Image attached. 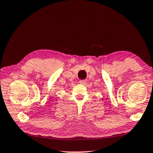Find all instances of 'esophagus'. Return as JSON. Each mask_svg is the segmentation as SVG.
I'll return each mask as SVG.
<instances>
[{
	"instance_id": "34e87169",
	"label": "esophagus",
	"mask_w": 153,
	"mask_h": 153,
	"mask_svg": "<svg viewBox=\"0 0 153 153\" xmlns=\"http://www.w3.org/2000/svg\"><path fill=\"white\" fill-rule=\"evenodd\" d=\"M79 82L81 83V84L84 85V84H85V83H86L87 80L86 79H82V80H79Z\"/></svg>"
}]
</instances>
